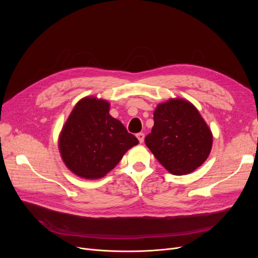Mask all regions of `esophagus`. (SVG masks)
Returning <instances> with one entry per match:
<instances>
[{
  "instance_id": "obj_1",
  "label": "esophagus",
  "mask_w": 258,
  "mask_h": 258,
  "mask_svg": "<svg viewBox=\"0 0 258 258\" xmlns=\"http://www.w3.org/2000/svg\"><path fill=\"white\" fill-rule=\"evenodd\" d=\"M136 137L138 138L139 142H140V143H142V142H143V140H144V134H143V133H139V134H137V135H136Z\"/></svg>"
}]
</instances>
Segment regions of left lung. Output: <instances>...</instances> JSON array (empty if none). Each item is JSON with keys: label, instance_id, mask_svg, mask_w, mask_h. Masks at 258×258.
Listing matches in <instances>:
<instances>
[{"label": "left lung", "instance_id": "obj_1", "mask_svg": "<svg viewBox=\"0 0 258 258\" xmlns=\"http://www.w3.org/2000/svg\"><path fill=\"white\" fill-rule=\"evenodd\" d=\"M155 124L145 144L156 159L174 175L188 174L209 157L212 133L198 108L183 98L159 103Z\"/></svg>", "mask_w": 258, "mask_h": 258}]
</instances>
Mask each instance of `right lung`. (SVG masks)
Returning a JSON list of instances; mask_svg holds the SVG:
<instances>
[{"instance_id":"right-lung-1","label":"right lung","mask_w":258,"mask_h":258,"mask_svg":"<svg viewBox=\"0 0 258 258\" xmlns=\"http://www.w3.org/2000/svg\"><path fill=\"white\" fill-rule=\"evenodd\" d=\"M138 143V139L110 115V102L92 96L76 103L58 137L64 165L88 180L104 177Z\"/></svg>"}]
</instances>
